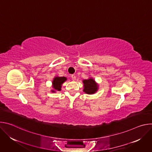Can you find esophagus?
Here are the masks:
<instances>
[{
  "instance_id": "1",
  "label": "esophagus",
  "mask_w": 152,
  "mask_h": 152,
  "mask_svg": "<svg viewBox=\"0 0 152 152\" xmlns=\"http://www.w3.org/2000/svg\"><path fill=\"white\" fill-rule=\"evenodd\" d=\"M76 76H75V75H72V79L73 80H76Z\"/></svg>"
}]
</instances>
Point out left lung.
Masks as SVG:
<instances>
[{
	"label": "left lung",
	"mask_w": 152,
	"mask_h": 152,
	"mask_svg": "<svg viewBox=\"0 0 152 152\" xmlns=\"http://www.w3.org/2000/svg\"><path fill=\"white\" fill-rule=\"evenodd\" d=\"M83 91L88 94H93L96 93L99 89V84L95 81L93 77H90L88 79H83Z\"/></svg>",
	"instance_id": "obj_1"
}]
</instances>
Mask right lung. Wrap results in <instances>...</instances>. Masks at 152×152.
<instances>
[{
	"instance_id": "1",
	"label": "right lung",
	"mask_w": 152,
	"mask_h": 152,
	"mask_svg": "<svg viewBox=\"0 0 152 152\" xmlns=\"http://www.w3.org/2000/svg\"><path fill=\"white\" fill-rule=\"evenodd\" d=\"M67 80V77H59L55 76L52 80V88L51 90L52 93H55L56 91H60L61 90L62 85L63 83Z\"/></svg>"
}]
</instances>
